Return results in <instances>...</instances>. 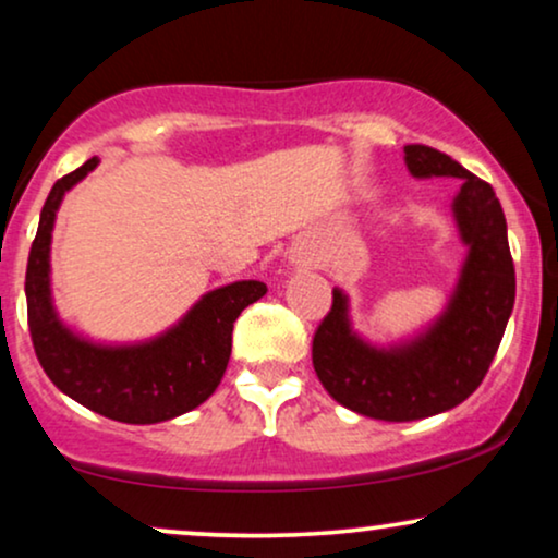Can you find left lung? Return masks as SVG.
I'll return each instance as SVG.
<instances>
[{
	"label": "left lung",
	"mask_w": 558,
	"mask_h": 558,
	"mask_svg": "<svg viewBox=\"0 0 558 558\" xmlns=\"http://www.w3.org/2000/svg\"><path fill=\"white\" fill-rule=\"evenodd\" d=\"M405 166L415 179L460 181L452 215L468 252L447 306L421 332L377 345L353 330L351 299L332 288V308L312 345L314 372L332 400L398 424L445 413L471 398L514 306L507 220L492 184L426 145H405Z\"/></svg>",
	"instance_id": "left-lung-1"
}]
</instances>
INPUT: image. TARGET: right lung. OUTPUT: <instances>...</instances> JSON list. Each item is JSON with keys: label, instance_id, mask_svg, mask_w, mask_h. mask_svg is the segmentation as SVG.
<instances>
[{"label": "right lung", "instance_id": "add662e5", "mask_svg": "<svg viewBox=\"0 0 558 558\" xmlns=\"http://www.w3.org/2000/svg\"><path fill=\"white\" fill-rule=\"evenodd\" d=\"M100 163L85 160L51 186L33 239L25 299L33 348L66 398L122 424H160L210 398L231 359L233 322L267 293L259 280L207 291L177 325L137 343H98L59 317L51 293V233L59 205Z\"/></svg>", "mask_w": 558, "mask_h": 558}]
</instances>
